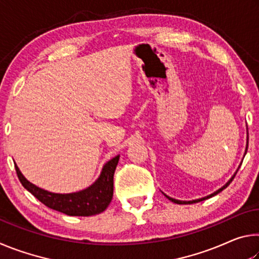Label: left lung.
<instances>
[{
    "instance_id": "obj_1",
    "label": "left lung",
    "mask_w": 259,
    "mask_h": 259,
    "mask_svg": "<svg viewBox=\"0 0 259 259\" xmlns=\"http://www.w3.org/2000/svg\"><path fill=\"white\" fill-rule=\"evenodd\" d=\"M247 150H248V146H247ZM247 150H245V153H247ZM234 177H235V175H234V176L233 177H232L231 179H230V181H229V183H227L226 184V185H224V186H223L222 188H219V190L217 191V192H214L213 193V194H211V195H209V196H207V198H203V199H199V200H194V201H179V200H175V199H172V198H169V196H166L165 194V196H166V198H168L170 201H172V202L174 203H177V204H184V203H196V202H199V201H203V200H205V199H209V198H211V196H213V195H216V194H218V193L219 192H222L223 190H224V188H226L227 186H229L230 185V184H231V182L232 181H233V179H234Z\"/></svg>"
}]
</instances>
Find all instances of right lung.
Here are the masks:
<instances>
[{
	"label": "right lung",
	"mask_w": 259,
	"mask_h": 259,
	"mask_svg": "<svg viewBox=\"0 0 259 259\" xmlns=\"http://www.w3.org/2000/svg\"><path fill=\"white\" fill-rule=\"evenodd\" d=\"M120 156L113 157L104 165L102 175L87 190L71 194H56L33 185L19 171L15 164L17 176L26 190L47 205L48 208L57 210L68 216H94L103 212L108 207L113 198V177Z\"/></svg>",
	"instance_id": "obj_1"
}]
</instances>
